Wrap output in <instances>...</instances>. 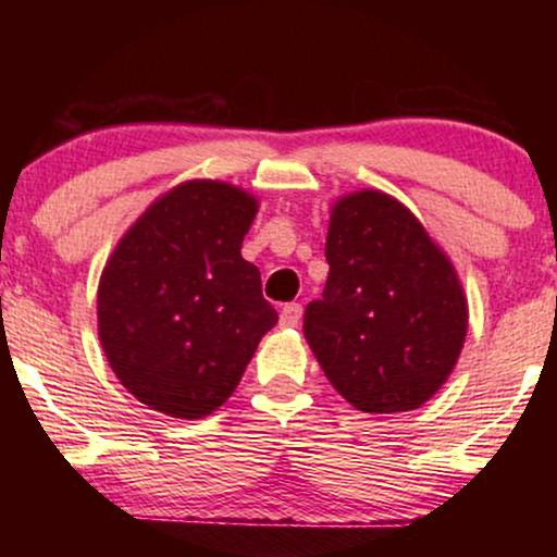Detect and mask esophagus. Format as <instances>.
I'll use <instances>...</instances> for the list:
<instances>
[{"label": "esophagus", "mask_w": 557, "mask_h": 557, "mask_svg": "<svg viewBox=\"0 0 557 557\" xmlns=\"http://www.w3.org/2000/svg\"><path fill=\"white\" fill-rule=\"evenodd\" d=\"M300 314H304V306L285 304L283 311H280V327H298Z\"/></svg>", "instance_id": "obj_1"}]
</instances>
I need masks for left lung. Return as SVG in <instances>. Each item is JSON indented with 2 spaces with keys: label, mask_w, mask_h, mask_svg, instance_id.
I'll list each match as a JSON object with an SVG mask.
<instances>
[{
  "label": "left lung",
  "mask_w": 557,
  "mask_h": 557,
  "mask_svg": "<svg viewBox=\"0 0 557 557\" xmlns=\"http://www.w3.org/2000/svg\"><path fill=\"white\" fill-rule=\"evenodd\" d=\"M330 277L304 335L332 387L363 413L413 411L445 385L469 330V300L419 216L374 188L332 203Z\"/></svg>",
  "instance_id": "obj_1"
}]
</instances>
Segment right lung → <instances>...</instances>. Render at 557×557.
<instances>
[{
    "label": "right lung",
    "instance_id": "add662e5",
    "mask_svg": "<svg viewBox=\"0 0 557 557\" xmlns=\"http://www.w3.org/2000/svg\"><path fill=\"white\" fill-rule=\"evenodd\" d=\"M259 198L225 181L177 183L146 207L107 259L99 343L144 406L203 419L238 387L277 311L240 257Z\"/></svg>",
    "mask_w": 557,
    "mask_h": 557
}]
</instances>
